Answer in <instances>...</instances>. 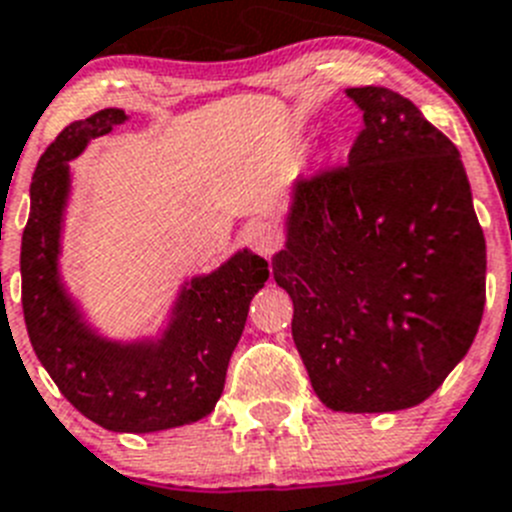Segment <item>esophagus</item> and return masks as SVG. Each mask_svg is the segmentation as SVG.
I'll return each instance as SVG.
<instances>
[{"label":"esophagus","instance_id":"esophagus-1","mask_svg":"<svg viewBox=\"0 0 512 512\" xmlns=\"http://www.w3.org/2000/svg\"><path fill=\"white\" fill-rule=\"evenodd\" d=\"M278 242H281V234H278L275 224H270V221H257V224L250 226L252 250L260 252L262 257L273 255Z\"/></svg>","mask_w":512,"mask_h":512}]
</instances>
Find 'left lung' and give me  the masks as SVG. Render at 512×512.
Listing matches in <instances>:
<instances>
[{"mask_svg": "<svg viewBox=\"0 0 512 512\" xmlns=\"http://www.w3.org/2000/svg\"><path fill=\"white\" fill-rule=\"evenodd\" d=\"M345 167L291 190L273 278L293 342L335 412L425 402L469 353L484 311L487 247L459 149L407 97L353 87Z\"/></svg>", "mask_w": 512, "mask_h": 512, "instance_id": "left-lung-1", "label": "left lung"}]
</instances>
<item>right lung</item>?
Returning a JSON list of instances; mask_svg holds the SVG:
<instances>
[{
    "instance_id": "right-lung-1",
    "label": "right lung",
    "mask_w": 512,
    "mask_h": 512,
    "mask_svg": "<svg viewBox=\"0 0 512 512\" xmlns=\"http://www.w3.org/2000/svg\"><path fill=\"white\" fill-rule=\"evenodd\" d=\"M126 121L121 108H105L69 123L43 151L22 231V311L38 361L84 417L113 433H157L211 415L252 296L270 270L247 247L237 250L182 283L167 324L141 340H110L87 322L59 270L69 162Z\"/></svg>"
}]
</instances>
